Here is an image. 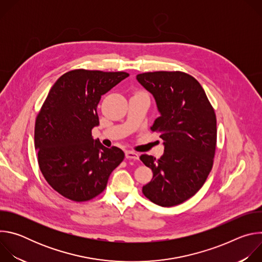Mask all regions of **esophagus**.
Instances as JSON below:
<instances>
[{
	"mask_svg": "<svg viewBox=\"0 0 262 262\" xmlns=\"http://www.w3.org/2000/svg\"><path fill=\"white\" fill-rule=\"evenodd\" d=\"M125 157L127 160H139V155L135 151H126Z\"/></svg>",
	"mask_w": 262,
	"mask_h": 262,
	"instance_id": "obj_1",
	"label": "esophagus"
}]
</instances>
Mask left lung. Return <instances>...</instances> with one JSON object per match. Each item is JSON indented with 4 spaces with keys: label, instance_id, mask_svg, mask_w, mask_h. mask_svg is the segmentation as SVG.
<instances>
[{
    "label": "left lung",
    "instance_id": "obj_1",
    "mask_svg": "<svg viewBox=\"0 0 262 262\" xmlns=\"http://www.w3.org/2000/svg\"><path fill=\"white\" fill-rule=\"evenodd\" d=\"M137 80L157 101L161 116L151 130L165 145L159 160L140 157L154 173L142 192L158 205H178L202 188L211 171L216 146L214 110L200 83L185 72H144Z\"/></svg>",
    "mask_w": 262,
    "mask_h": 262
}]
</instances>
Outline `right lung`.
<instances>
[{"label": "right lung", "instance_id": "add662e5", "mask_svg": "<svg viewBox=\"0 0 262 262\" xmlns=\"http://www.w3.org/2000/svg\"><path fill=\"white\" fill-rule=\"evenodd\" d=\"M128 76L74 69L51 88L36 117L34 143L43 177L63 197L76 202L95 198L123 161L121 149L102 146L92 138V128L99 124L101 95Z\"/></svg>", "mask_w": 262, "mask_h": 262}]
</instances>
